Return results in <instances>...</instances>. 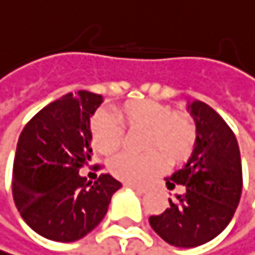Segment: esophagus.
Wrapping results in <instances>:
<instances>
[{"label":"esophagus","instance_id":"1","mask_svg":"<svg viewBox=\"0 0 255 255\" xmlns=\"http://www.w3.org/2000/svg\"><path fill=\"white\" fill-rule=\"evenodd\" d=\"M127 187H131L133 190L139 192V193H146L148 192V187L146 186H139V184H133V183H127L125 184Z\"/></svg>","mask_w":255,"mask_h":255}]
</instances>
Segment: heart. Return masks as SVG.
Listing matches in <instances>:
<instances>
[{"label": "heart", "mask_w": 255, "mask_h": 255, "mask_svg": "<svg viewBox=\"0 0 255 255\" xmlns=\"http://www.w3.org/2000/svg\"><path fill=\"white\" fill-rule=\"evenodd\" d=\"M116 118L127 130H145L143 149L151 151L143 155L122 154L110 163L112 174L122 181H145L163 169L165 158L174 165L189 158L195 149L198 136L195 122L184 113H174L166 104L151 100L128 101L116 109ZM119 123L109 112L95 115L90 125L95 151L112 155L121 148L124 130Z\"/></svg>", "instance_id": "b5f03b06"}]
</instances>
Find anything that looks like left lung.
<instances>
[{"instance_id": "left-lung-1", "label": "left lung", "mask_w": 255, "mask_h": 255, "mask_svg": "<svg viewBox=\"0 0 255 255\" xmlns=\"http://www.w3.org/2000/svg\"><path fill=\"white\" fill-rule=\"evenodd\" d=\"M196 124V145L186 165L165 178L168 189H186L169 209L151 216L149 225L172 247L203 245L230 224L242 195V161L234 133L206 103L187 106Z\"/></svg>"}]
</instances>
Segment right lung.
<instances>
[{
    "mask_svg": "<svg viewBox=\"0 0 255 255\" xmlns=\"http://www.w3.org/2000/svg\"><path fill=\"white\" fill-rule=\"evenodd\" d=\"M103 97L80 90L36 113L17 140L13 199L27 225L43 238L74 242L106 216L121 183L110 174L87 181L80 169L92 158L90 118Z\"/></svg>",
    "mask_w": 255,
    "mask_h": 255,
    "instance_id": "right-lung-1",
    "label": "right lung"
}]
</instances>
